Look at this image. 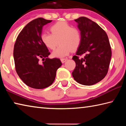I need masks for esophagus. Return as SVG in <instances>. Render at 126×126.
Here are the masks:
<instances>
[{"label":"esophagus","instance_id":"1","mask_svg":"<svg viewBox=\"0 0 126 126\" xmlns=\"http://www.w3.org/2000/svg\"><path fill=\"white\" fill-rule=\"evenodd\" d=\"M61 62H62V63H65V62L67 61V59H61Z\"/></svg>","mask_w":126,"mask_h":126}]
</instances>
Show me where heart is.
Returning a JSON list of instances; mask_svg holds the SVG:
<instances>
[{"mask_svg":"<svg viewBox=\"0 0 126 126\" xmlns=\"http://www.w3.org/2000/svg\"><path fill=\"white\" fill-rule=\"evenodd\" d=\"M50 31L51 34L46 32L42 33L40 39L44 45L50 49H54L59 42L60 46L52 52L53 57L64 58L72 50H76L79 47L82 35L78 29L61 21L52 25Z\"/></svg>","mask_w":126,"mask_h":126,"instance_id":"b5f03b06","label":"heart"}]
</instances>
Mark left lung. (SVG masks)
I'll list each match as a JSON object with an SVG mask.
<instances>
[{
  "label": "left lung",
  "mask_w": 126,
  "mask_h": 126,
  "mask_svg": "<svg viewBox=\"0 0 126 126\" xmlns=\"http://www.w3.org/2000/svg\"><path fill=\"white\" fill-rule=\"evenodd\" d=\"M74 20L82 42L72 58L76 64L72 76L79 84L92 86L103 79L108 72L112 55L109 39L103 29L89 19L80 17ZM83 54V59L78 58Z\"/></svg>",
  "instance_id": "obj_1"
}]
</instances>
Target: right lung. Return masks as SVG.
I'll return each instance as SVG.
<instances>
[{"mask_svg": "<svg viewBox=\"0 0 126 126\" xmlns=\"http://www.w3.org/2000/svg\"><path fill=\"white\" fill-rule=\"evenodd\" d=\"M52 20L42 18L31 21L20 32L14 44L13 57L17 74L31 88L43 89L52 84L57 69L62 65L58 58L50 59L40 35L43 27ZM44 61L42 63L39 59Z\"/></svg>", "mask_w": 126, "mask_h": 126, "instance_id": "obj_1", "label": "right lung"}]
</instances>
